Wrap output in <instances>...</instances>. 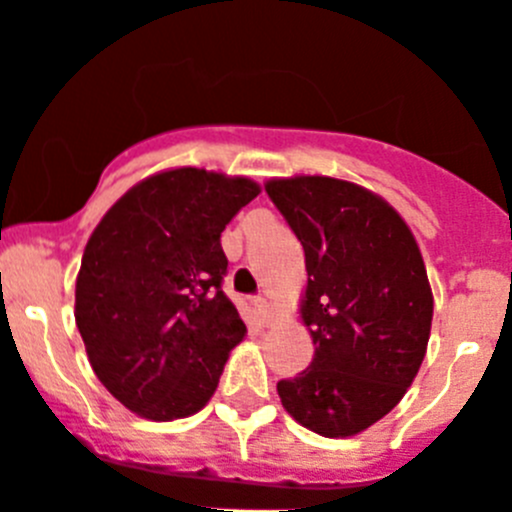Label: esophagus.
Segmentation results:
<instances>
[{"label": "esophagus", "instance_id": "esophagus-1", "mask_svg": "<svg viewBox=\"0 0 512 512\" xmlns=\"http://www.w3.org/2000/svg\"><path fill=\"white\" fill-rule=\"evenodd\" d=\"M255 306H257V311H260V316L262 319H270V311H273V303L267 301L265 296H260V298H255Z\"/></svg>", "mask_w": 512, "mask_h": 512}]
</instances>
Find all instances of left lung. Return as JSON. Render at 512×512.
Listing matches in <instances>:
<instances>
[{
  "mask_svg": "<svg viewBox=\"0 0 512 512\" xmlns=\"http://www.w3.org/2000/svg\"><path fill=\"white\" fill-rule=\"evenodd\" d=\"M306 252L301 319L313 362L278 382L285 411L326 439L388 416L426 357L434 293L421 250L388 201L329 176L265 183Z\"/></svg>",
  "mask_w": 512,
  "mask_h": 512,
  "instance_id": "obj_1",
  "label": "left lung"
}]
</instances>
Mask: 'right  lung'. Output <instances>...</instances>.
<instances>
[{
	"label": "right lung",
	"mask_w": 512,
	"mask_h": 512,
	"mask_svg": "<svg viewBox=\"0 0 512 512\" xmlns=\"http://www.w3.org/2000/svg\"><path fill=\"white\" fill-rule=\"evenodd\" d=\"M257 193L245 176L160 170L91 232L76 278V326L101 385L137 416L199 413L245 339V321L222 290V232Z\"/></svg>",
	"instance_id": "obj_1"
}]
</instances>
